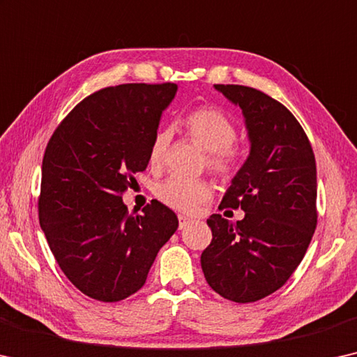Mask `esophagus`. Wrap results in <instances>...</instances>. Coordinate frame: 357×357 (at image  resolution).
Segmentation results:
<instances>
[{
    "instance_id": "esophagus-1",
    "label": "esophagus",
    "mask_w": 357,
    "mask_h": 357,
    "mask_svg": "<svg viewBox=\"0 0 357 357\" xmlns=\"http://www.w3.org/2000/svg\"><path fill=\"white\" fill-rule=\"evenodd\" d=\"M191 222H193V220H191L190 217L182 215V213H180V215H178V227H180V229L185 228V227H188V225H190Z\"/></svg>"
}]
</instances>
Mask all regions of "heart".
<instances>
[{
  "instance_id": "b5f03b06",
  "label": "heart",
  "mask_w": 357,
  "mask_h": 357,
  "mask_svg": "<svg viewBox=\"0 0 357 357\" xmlns=\"http://www.w3.org/2000/svg\"><path fill=\"white\" fill-rule=\"evenodd\" d=\"M183 129L202 150L209 153L207 164L212 171L228 175L238 161V151L233 148L236 139V126L222 109L202 107L186 114ZM171 130L161 129L156 132L150 146V164L160 167L166 158ZM212 195L211 185L206 180H185L171 177L156 186V196L164 204L180 212H193L201 202L207 201Z\"/></svg>"
}]
</instances>
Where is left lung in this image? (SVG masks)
Segmentation results:
<instances>
[{"instance_id":"1","label":"left lung","mask_w":357,"mask_h":357,"mask_svg":"<svg viewBox=\"0 0 357 357\" xmlns=\"http://www.w3.org/2000/svg\"><path fill=\"white\" fill-rule=\"evenodd\" d=\"M213 87L243 112L250 148L220 204L245 215L233 223L212 213L201 268L223 298L252 303L281 289L303 260L317 222L316 161L282 103L252 87Z\"/></svg>"}]
</instances>
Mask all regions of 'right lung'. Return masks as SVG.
I'll return each mask as SVG.
<instances>
[{
	"instance_id": "right-lung-1",
	"label": "right lung",
	"mask_w": 357,
	"mask_h": 357,
	"mask_svg": "<svg viewBox=\"0 0 357 357\" xmlns=\"http://www.w3.org/2000/svg\"><path fill=\"white\" fill-rule=\"evenodd\" d=\"M177 84H121L78 103L46 146L40 225L60 270L98 301L144 287L158 252L177 231L172 209L153 199L128 215L121 195L145 171L162 112Z\"/></svg>"
}]
</instances>
